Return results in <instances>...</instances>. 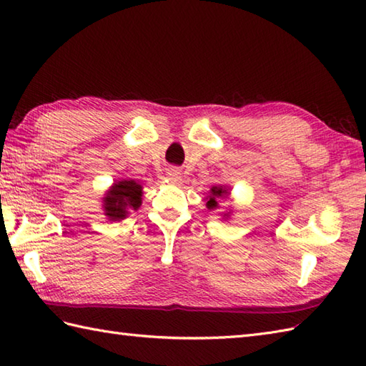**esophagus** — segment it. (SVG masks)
Here are the masks:
<instances>
[{
  "label": "esophagus",
  "mask_w": 366,
  "mask_h": 366,
  "mask_svg": "<svg viewBox=\"0 0 366 366\" xmlns=\"http://www.w3.org/2000/svg\"><path fill=\"white\" fill-rule=\"evenodd\" d=\"M167 176H168V179H171V181H177V179L181 177V171H179V168H176V167H169L167 169Z\"/></svg>",
  "instance_id": "34e87169"
}]
</instances>
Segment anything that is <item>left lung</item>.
I'll list each match as a JSON object with an SVG mask.
<instances>
[{
	"label": "left lung",
	"mask_w": 366,
	"mask_h": 366,
	"mask_svg": "<svg viewBox=\"0 0 366 366\" xmlns=\"http://www.w3.org/2000/svg\"><path fill=\"white\" fill-rule=\"evenodd\" d=\"M231 195L229 192V187H223V185H214V187L209 190V195L206 198V207L209 209V211H215V209H219V203L220 199L223 198H228ZM231 212L232 209H229V211H227L223 214V219L228 220L231 217Z\"/></svg>",
	"instance_id": "8db88e82"
}]
</instances>
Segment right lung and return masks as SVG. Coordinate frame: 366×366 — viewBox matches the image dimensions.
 Listing matches in <instances>:
<instances>
[{
  "mask_svg": "<svg viewBox=\"0 0 366 366\" xmlns=\"http://www.w3.org/2000/svg\"><path fill=\"white\" fill-rule=\"evenodd\" d=\"M143 187L135 179H119L102 198L104 215L110 222H121L142 206Z\"/></svg>",
  "mask_w": 366,
  "mask_h": 366,
  "instance_id": "right-lung-1",
  "label": "right lung"
}]
</instances>
